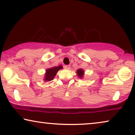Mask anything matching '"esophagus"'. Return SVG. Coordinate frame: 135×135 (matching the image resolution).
Here are the masks:
<instances>
[{
  "instance_id": "1",
  "label": "esophagus",
  "mask_w": 135,
  "mask_h": 135,
  "mask_svg": "<svg viewBox=\"0 0 135 135\" xmlns=\"http://www.w3.org/2000/svg\"><path fill=\"white\" fill-rule=\"evenodd\" d=\"M64 68H65L66 69H69L70 68H71V66H70V65H66V66H64Z\"/></svg>"
}]
</instances>
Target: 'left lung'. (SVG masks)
<instances>
[{
  "instance_id": "8db88e82",
  "label": "left lung",
  "mask_w": 135,
  "mask_h": 135,
  "mask_svg": "<svg viewBox=\"0 0 135 135\" xmlns=\"http://www.w3.org/2000/svg\"><path fill=\"white\" fill-rule=\"evenodd\" d=\"M77 74L78 75V76L80 77V78H82L83 76H84V70L82 69H79L77 71Z\"/></svg>"
}]
</instances>
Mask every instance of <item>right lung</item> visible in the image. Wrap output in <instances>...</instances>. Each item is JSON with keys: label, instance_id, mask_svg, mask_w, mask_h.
<instances>
[{"label": "right lung", "instance_id": "add662e5", "mask_svg": "<svg viewBox=\"0 0 135 135\" xmlns=\"http://www.w3.org/2000/svg\"><path fill=\"white\" fill-rule=\"evenodd\" d=\"M62 69V66H56V67H53L46 70V73L44 77V80L46 82H49V81L52 80L56 75V73H58L59 70Z\"/></svg>", "mask_w": 135, "mask_h": 135}]
</instances>
